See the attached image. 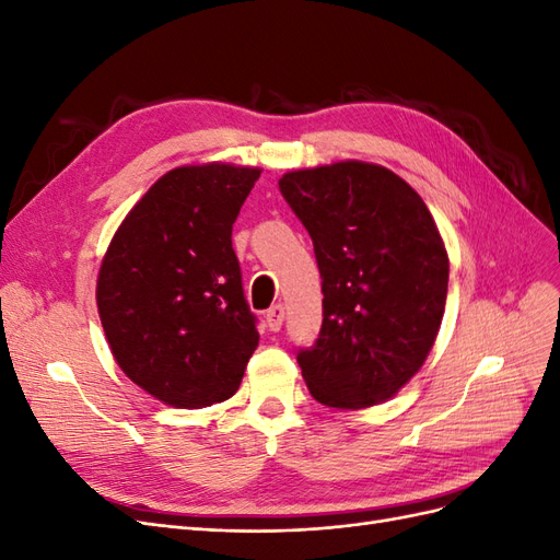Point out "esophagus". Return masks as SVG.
Here are the masks:
<instances>
[{"label": "esophagus", "mask_w": 560, "mask_h": 560, "mask_svg": "<svg viewBox=\"0 0 560 560\" xmlns=\"http://www.w3.org/2000/svg\"><path fill=\"white\" fill-rule=\"evenodd\" d=\"M282 322H284V308L280 306V303H276V306H270L266 311V325L270 331H280Z\"/></svg>", "instance_id": "1"}]
</instances>
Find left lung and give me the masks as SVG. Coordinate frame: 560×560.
Segmentation results:
<instances>
[{
  "instance_id": "obj_1",
  "label": "left lung",
  "mask_w": 560,
  "mask_h": 560,
  "mask_svg": "<svg viewBox=\"0 0 560 560\" xmlns=\"http://www.w3.org/2000/svg\"><path fill=\"white\" fill-rule=\"evenodd\" d=\"M280 191L313 238L322 329L299 352L311 395L331 409L395 397L425 364L446 308L448 254L422 198L376 163L284 173Z\"/></svg>"
}]
</instances>
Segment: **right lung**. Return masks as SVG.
I'll list each match as a JSON object with an SVG mask.
<instances>
[{
  "label": "right lung",
  "mask_w": 560,
  "mask_h": 560,
  "mask_svg": "<svg viewBox=\"0 0 560 560\" xmlns=\"http://www.w3.org/2000/svg\"><path fill=\"white\" fill-rule=\"evenodd\" d=\"M259 167L179 165L135 202L97 273V313L124 374L175 409L238 393L259 331L231 245Z\"/></svg>",
  "instance_id": "right-lung-1"
}]
</instances>
